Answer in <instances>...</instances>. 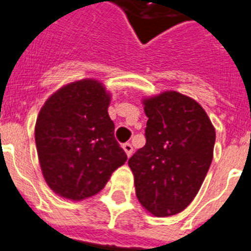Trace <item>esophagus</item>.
<instances>
[{"label":"esophagus","instance_id":"esophagus-1","mask_svg":"<svg viewBox=\"0 0 251 251\" xmlns=\"http://www.w3.org/2000/svg\"><path fill=\"white\" fill-rule=\"evenodd\" d=\"M123 149L125 150V152H126V155L127 156H130L132 154V145L130 143H125V144H123Z\"/></svg>","mask_w":251,"mask_h":251}]
</instances>
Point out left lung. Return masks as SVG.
<instances>
[{
	"instance_id": "8db88e82",
	"label": "left lung",
	"mask_w": 251,
	"mask_h": 251,
	"mask_svg": "<svg viewBox=\"0 0 251 251\" xmlns=\"http://www.w3.org/2000/svg\"><path fill=\"white\" fill-rule=\"evenodd\" d=\"M147 143L128 159L141 206L156 217L182 212L196 197L213 158L215 127L201 104L167 91L143 101Z\"/></svg>"
}]
</instances>
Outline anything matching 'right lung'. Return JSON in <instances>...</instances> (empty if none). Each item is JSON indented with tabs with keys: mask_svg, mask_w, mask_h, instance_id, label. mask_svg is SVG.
<instances>
[{
	"mask_svg": "<svg viewBox=\"0 0 251 251\" xmlns=\"http://www.w3.org/2000/svg\"><path fill=\"white\" fill-rule=\"evenodd\" d=\"M110 93L96 79L69 83L39 112L35 143L48 186L73 201L99 193L127 155L115 139Z\"/></svg>",
	"mask_w": 251,
	"mask_h": 251,
	"instance_id": "obj_1",
	"label": "right lung"
}]
</instances>
